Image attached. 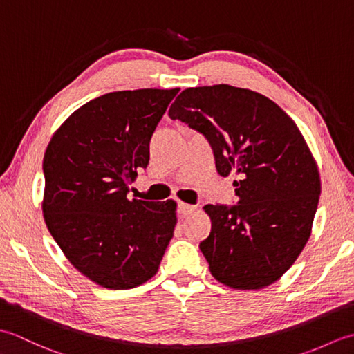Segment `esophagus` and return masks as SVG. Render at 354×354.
<instances>
[{
  "mask_svg": "<svg viewBox=\"0 0 354 354\" xmlns=\"http://www.w3.org/2000/svg\"><path fill=\"white\" fill-rule=\"evenodd\" d=\"M194 209H196V207H194V205L184 204V202H179V204H178V213L181 216H189L194 212Z\"/></svg>",
  "mask_w": 354,
  "mask_h": 354,
  "instance_id": "obj_1",
  "label": "esophagus"
}]
</instances>
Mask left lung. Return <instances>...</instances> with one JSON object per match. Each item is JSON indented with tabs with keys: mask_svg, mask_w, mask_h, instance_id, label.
I'll return each instance as SVG.
<instances>
[{
	"mask_svg": "<svg viewBox=\"0 0 354 354\" xmlns=\"http://www.w3.org/2000/svg\"><path fill=\"white\" fill-rule=\"evenodd\" d=\"M201 132L221 176L236 173V205H205L212 232L199 248L217 281L261 289L310 237L321 194L317 162L295 122L268 97L230 85L189 88L169 109Z\"/></svg>",
	"mask_w": 354,
	"mask_h": 354,
	"instance_id": "1",
	"label": "left lung"
}]
</instances>
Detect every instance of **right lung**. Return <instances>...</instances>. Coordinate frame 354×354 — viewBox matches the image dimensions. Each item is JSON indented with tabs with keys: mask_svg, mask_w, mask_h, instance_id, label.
I'll list each match as a JSON object with an SVG mask.
<instances>
[{
	"mask_svg": "<svg viewBox=\"0 0 354 354\" xmlns=\"http://www.w3.org/2000/svg\"><path fill=\"white\" fill-rule=\"evenodd\" d=\"M179 89L108 93L85 103L44 155L42 213L80 274L106 289L152 278L176 225V202L127 199L149 164V142Z\"/></svg>",
	"mask_w": 354,
	"mask_h": 354,
	"instance_id": "obj_1",
	"label": "right lung"
}]
</instances>
